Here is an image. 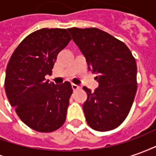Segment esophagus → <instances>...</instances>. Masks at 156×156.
<instances>
[{
    "instance_id": "34e87169",
    "label": "esophagus",
    "mask_w": 156,
    "mask_h": 156,
    "mask_svg": "<svg viewBox=\"0 0 156 156\" xmlns=\"http://www.w3.org/2000/svg\"><path fill=\"white\" fill-rule=\"evenodd\" d=\"M72 88H73V90H77V89H79V88H80V86H78V85L73 83V84H72Z\"/></svg>"
}]
</instances>
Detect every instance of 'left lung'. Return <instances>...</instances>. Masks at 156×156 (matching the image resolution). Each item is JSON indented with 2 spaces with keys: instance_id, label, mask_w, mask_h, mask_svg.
Returning a JSON list of instances; mask_svg holds the SVG:
<instances>
[{
  "instance_id": "obj_1",
  "label": "left lung",
  "mask_w": 156,
  "mask_h": 156,
  "mask_svg": "<svg viewBox=\"0 0 156 156\" xmlns=\"http://www.w3.org/2000/svg\"><path fill=\"white\" fill-rule=\"evenodd\" d=\"M86 58L88 69L97 76L98 87L83 105L88 125L94 130H112L129 113L137 90L136 62L123 41L98 28L68 29Z\"/></svg>"
}]
</instances>
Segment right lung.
<instances>
[{"mask_svg": "<svg viewBox=\"0 0 156 156\" xmlns=\"http://www.w3.org/2000/svg\"><path fill=\"white\" fill-rule=\"evenodd\" d=\"M70 41L66 29H40L27 36L9 60L7 98L21 120L36 131L52 132L64 124L71 83L55 84L45 77L51 75L57 56Z\"/></svg>", "mask_w": 156, "mask_h": 156, "instance_id": "right-lung-1", "label": "right lung"}]
</instances>
